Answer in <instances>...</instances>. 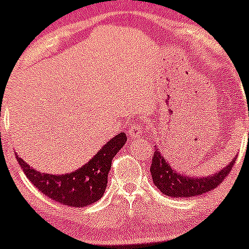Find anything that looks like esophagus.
<instances>
[{"instance_id": "esophagus-1", "label": "esophagus", "mask_w": 249, "mask_h": 249, "mask_svg": "<svg viewBox=\"0 0 249 249\" xmlns=\"http://www.w3.org/2000/svg\"><path fill=\"white\" fill-rule=\"evenodd\" d=\"M142 129H143V128H142V124H134L132 125V127L129 128V129H128V132H127L128 137H129L130 139H138V138H140L143 134Z\"/></svg>"}]
</instances>
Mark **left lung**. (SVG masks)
I'll use <instances>...</instances> for the list:
<instances>
[{
	"label": "left lung",
	"mask_w": 249,
	"mask_h": 249,
	"mask_svg": "<svg viewBox=\"0 0 249 249\" xmlns=\"http://www.w3.org/2000/svg\"><path fill=\"white\" fill-rule=\"evenodd\" d=\"M235 160H236V157L213 175L206 176V178L204 176L191 178V176L176 171L169 164L168 160L163 157L157 145H155V155H153L150 171L153 183L163 194L171 198H192V196L207 193L211 189L218 187L220 182L224 181V178L229 175Z\"/></svg>",
	"instance_id": "8db88e82"
}]
</instances>
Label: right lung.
Returning a JSON list of instances; mask_svg holds the SVG:
<instances>
[{"label":"right lung","instance_id":"right-lung-1","mask_svg":"<svg viewBox=\"0 0 249 249\" xmlns=\"http://www.w3.org/2000/svg\"><path fill=\"white\" fill-rule=\"evenodd\" d=\"M125 142V133H119L85 165L62 175L40 173L20 158L17 152L15 157L26 178L44 196L58 204L84 207L98 201L103 196L107 184V175L111 168V160L124 147Z\"/></svg>","mask_w":249,"mask_h":249}]
</instances>
